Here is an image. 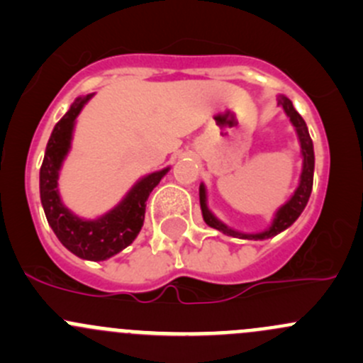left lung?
<instances>
[{
    "instance_id": "8db88e82",
    "label": "left lung",
    "mask_w": 363,
    "mask_h": 363,
    "mask_svg": "<svg viewBox=\"0 0 363 363\" xmlns=\"http://www.w3.org/2000/svg\"><path fill=\"white\" fill-rule=\"evenodd\" d=\"M277 105L284 108L286 116L290 117V121L294 123L296 133H298V138H300V145H302L303 168H302V175H300V184H298V188H296L295 195L291 196V199L288 200V202L284 203L279 211H277L272 226L262 233H239V232H235V230L228 228L226 225H223L221 221H218V219L212 216V212L207 208V203H205V188L203 186H200V207H202V214H203L205 223H207L208 226H212V228L226 233V235L239 237V239H255V240L269 239V237L277 235V233L283 232V230H286L290 225H294V223L296 221V218H298V216L302 214L303 208H306L307 202H309L311 191H313V175H314L313 140H311L309 131H307L306 121H303L302 116L295 111L294 104H291L286 96H279Z\"/></svg>"
}]
</instances>
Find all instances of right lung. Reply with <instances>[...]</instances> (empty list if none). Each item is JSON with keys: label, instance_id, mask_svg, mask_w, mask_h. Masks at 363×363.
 <instances>
[{"label": "right lung", "instance_id": "right-lung-1", "mask_svg": "<svg viewBox=\"0 0 363 363\" xmlns=\"http://www.w3.org/2000/svg\"><path fill=\"white\" fill-rule=\"evenodd\" d=\"M91 98H77L69 111L54 126L40 168V199L47 221L67 250L84 259H107L130 246L144 225L145 202L168 168L142 179L113 211L96 221H84L63 207L57 195V172L72 140L73 121Z\"/></svg>", "mask_w": 363, "mask_h": 363}]
</instances>
